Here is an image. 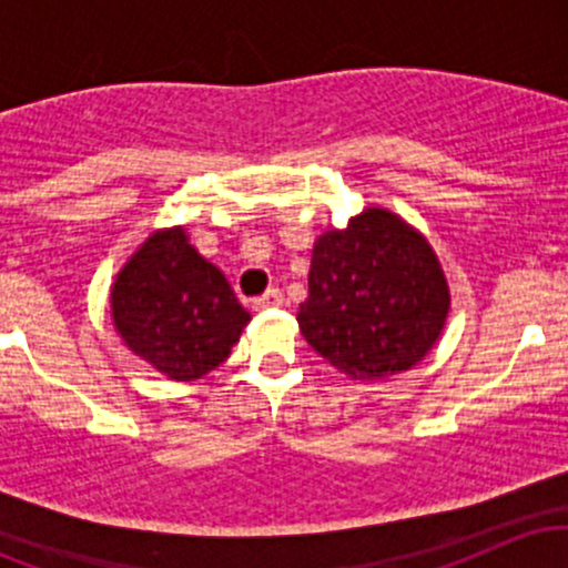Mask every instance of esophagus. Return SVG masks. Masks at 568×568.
Returning a JSON list of instances; mask_svg holds the SVG:
<instances>
[{"mask_svg":"<svg viewBox=\"0 0 568 568\" xmlns=\"http://www.w3.org/2000/svg\"><path fill=\"white\" fill-rule=\"evenodd\" d=\"M280 304H283V293H280V288H270L264 296L253 298V306H256V310H275Z\"/></svg>","mask_w":568,"mask_h":568,"instance_id":"34e87169","label":"esophagus"}]
</instances>
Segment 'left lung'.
Wrapping results in <instances>:
<instances>
[{"label": "left lung", "mask_w": 568, "mask_h": 568, "mask_svg": "<svg viewBox=\"0 0 568 568\" xmlns=\"http://www.w3.org/2000/svg\"><path fill=\"white\" fill-rule=\"evenodd\" d=\"M448 315V285L433 247L393 213L368 207L325 232L310 266L298 328L352 379H384L422 361Z\"/></svg>", "instance_id": "obj_1"}]
</instances>
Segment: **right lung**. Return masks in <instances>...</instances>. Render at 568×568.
I'll list each match as a JSON object with an SVG mask.
<instances>
[{
    "mask_svg": "<svg viewBox=\"0 0 568 568\" xmlns=\"http://www.w3.org/2000/svg\"><path fill=\"white\" fill-rule=\"evenodd\" d=\"M112 312L128 347L175 382L200 379L224 363L251 321L184 230L158 232L143 243L116 277Z\"/></svg>",
    "mask_w": 568,
    "mask_h": 568,
    "instance_id": "obj_1",
    "label": "right lung"
}]
</instances>
